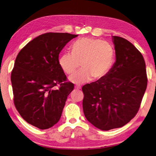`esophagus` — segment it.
<instances>
[{"instance_id":"1","label":"esophagus","mask_w":156,"mask_h":156,"mask_svg":"<svg viewBox=\"0 0 156 156\" xmlns=\"http://www.w3.org/2000/svg\"><path fill=\"white\" fill-rule=\"evenodd\" d=\"M75 88L76 89V90H80L81 87L80 86H75Z\"/></svg>"}]
</instances>
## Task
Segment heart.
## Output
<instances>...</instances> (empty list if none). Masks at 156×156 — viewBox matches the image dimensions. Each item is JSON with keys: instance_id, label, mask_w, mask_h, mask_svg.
Returning a JSON list of instances; mask_svg holds the SVG:
<instances>
[{"instance_id": "heart-1", "label": "heart", "mask_w": 156, "mask_h": 156, "mask_svg": "<svg viewBox=\"0 0 156 156\" xmlns=\"http://www.w3.org/2000/svg\"><path fill=\"white\" fill-rule=\"evenodd\" d=\"M115 58L110 44L100 39L83 37L73 44L72 53L66 52L59 58V65L68 75L76 72L81 63L82 70L69 77L71 82L82 84L92 78L98 80L106 77L112 69Z\"/></svg>"}]
</instances>
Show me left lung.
I'll return each mask as SVG.
<instances>
[{
	"instance_id": "1",
	"label": "left lung",
	"mask_w": 156,
	"mask_h": 156,
	"mask_svg": "<svg viewBox=\"0 0 156 156\" xmlns=\"http://www.w3.org/2000/svg\"><path fill=\"white\" fill-rule=\"evenodd\" d=\"M112 41L116 60L110 72L82 88L84 115L103 131L122 127L136 115L147 86L142 55L121 37L112 36Z\"/></svg>"
}]
</instances>
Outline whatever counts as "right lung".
Segmentation results:
<instances>
[{
    "label": "right lung",
    "mask_w": 156,
    "mask_h": 156,
    "mask_svg": "<svg viewBox=\"0 0 156 156\" xmlns=\"http://www.w3.org/2000/svg\"><path fill=\"white\" fill-rule=\"evenodd\" d=\"M77 35L49 32L35 37L19 52L11 80L14 103L28 124L46 129L61 117L73 84L58 63L59 54ZM59 88L55 89V86Z\"/></svg>",
    "instance_id": "1"
}]
</instances>
